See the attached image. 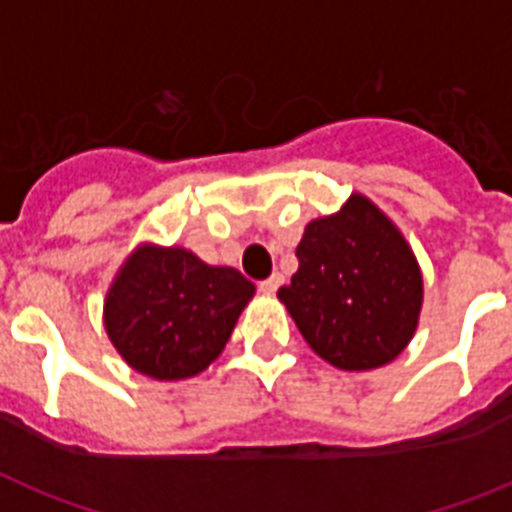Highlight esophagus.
Listing matches in <instances>:
<instances>
[{"label": "esophagus", "instance_id": "1", "mask_svg": "<svg viewBox=\"0 0 512 512\" xmlns=\"http://www.w3.org/2000/svg\"><path fill=\"white\" fill-rule=\"evenodd\" d=\"M281 283H283L281 273H273V276H270V278L260 281V291H263V294H276V291L281 289Z\"/></svg>", "mask_w": 512, "mask_h": 512}]
</instances>
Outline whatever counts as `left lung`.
Returning <instances> with one entry per match:
<instances>
[{"mask_svg":"<svg viewBox=\"0 0 512 512\" xmlns=\"http://www.w3.org/2000/svg\"><path fill=\"white\" fill-rule=\"evenodd\" d=\"M299 270L278 289L309 349L338 369L393 362L414 338L424 281L409 242L369 197L307 223Z\"/></svg>","mask_w":512,"mask_h":512,"instance_id":"1","label":"left lung"}]
</instances>
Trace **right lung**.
Masks as SVG:
<instances>
[{"mask_svg": "<svg viewBox=\"0 0 512 512\" xmlns=\"http://www.w3.org/2000/svg\"><path fill=\"white\" fill-rule=\"evenodd\" d=\"M255 283L184 247L140 244L103 302L109 341L135 372L187 380L216 362Z\"/></svg>", "mask_w": 512, "mask_h": 512, "instance_id": "1", "label": "right lung"}]
</instances>
